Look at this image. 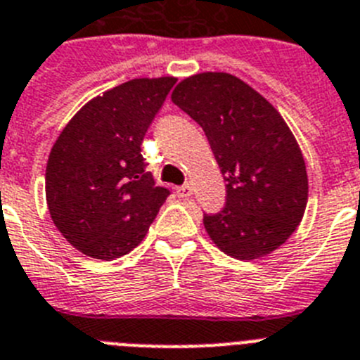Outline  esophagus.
Returning a JSON list of instances; mask_svg holds the SVG:
<instances>
[{
    "label": "esophagus",
    "mask_w": 360,
    "mask_h": 360,
    "mask_svg": "<svg viewBox=\"0 0 360 360\" xmlns=\"http://www.w3.org/2000/svg\"><path fill=\"white\" fill-rule=\"evenodd\" d=\"M176 192H177V195L179 197H190L193 193V188H192V184H183V186H177L176 188Z\"/></svg>",
    "instance_id": "obj_1"
}]
</instances>
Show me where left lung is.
I'll return each instance as SVG.
<instances>
[{"instance_id": "1", "label": "left lung", "mask_w": 360, "mask_h": 360, "mask_svg": "<svg viewBox=\"0 0 360 360\" xmlns=\"http://www.w3.org/2000/svg\"><path fill=\"white\" fill-rule=\"evenodd\" d=\"M172 102L202 127L226 181V206L204 213L220 251L262 258L296 231L309 197L303 154L280 112L229 73H199L177 84Z\"/></svg>"}]
</instances>
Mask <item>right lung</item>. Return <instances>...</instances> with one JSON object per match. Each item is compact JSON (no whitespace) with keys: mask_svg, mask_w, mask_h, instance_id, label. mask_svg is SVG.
I'll return each mask as SVG.
<instances>
[{"mask_svg":"<svg viewBox=\"0 0 360 360\" xmlns=\"http://www.w3.org/2000/svg\"><path fill=\"white\" fill-rule=\"evenodd\" d=\"M176 84L134 79L112 87L70 120L46 165L51 220L80 252L115 260L140 244L170 192L145 172L141 143Z\"/></svg>","mask_w":360,"mask_h":360,"instance_id":"1","label":"right lung"}]
</instances>
